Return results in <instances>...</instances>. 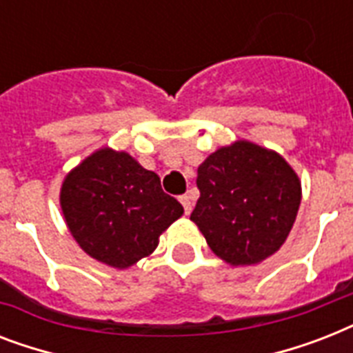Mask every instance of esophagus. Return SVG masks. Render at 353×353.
I'll use <instances>...</instances> for the list:
<instances>
[{
	"mask_svg": "<svg viewBox=\"0 0 353 353\" xmlns=\"http://www.w3.org/2000/svg\"><path fill=\"white\" fill-rule=\"evenodd\" d=\"M179 201H181L183 209H185V214H190L192 212V198L188 196V194H183V196H179Z\"/></svg>",
	"mask_w": 353,
	"mask_h": 353,
	"instance_id": "34e87169",
	"label": "esophagus"
}]
</instances>
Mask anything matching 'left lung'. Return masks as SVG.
<instances>
[{
    "label": "left lung",
    "mask_w": 353,
    "mask_h": 353,
    "mask_svg": "<svg viewBox=\"0 0 353 353\" xmlns=\"http://www.w3.org/2000/svg\"><path fill=\"white\" fill-rule=\"evenodd\" d=\"M199 199L190 220L209 247L232 265L279 251L301 205V181L279 154L238 141L198 168Z\"/></svg>",
    "instance_id": "obj_1"
}]
</instances>
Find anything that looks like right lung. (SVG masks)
<instances>
[{
	"mask_svg": "<svg viewBox=\"0 0 353 353\" xmlns=\"http://www.w3.org/2000/svg\"><path fill=\"white\" fill-rule=\"evenodd\" d=\"M60 203L79 245L121 269L148 256L161 232L183 214L181 203L163 192L155 172L110 148L90 155L65 177Z\"/></svg>",
	"mask_w": 353,
	"mask_h": 353,
	"instance_id": "1",
	"label": "right lung"
}]
</instances>
